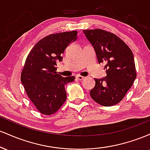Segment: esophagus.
<instances>
[{
	"label": "esophagus",
	"mask_w": 150,
	"mask_h": 150,
	"mask_svg": "<svg viewBox=\"0 0 150 150\" xmlns=\"http://www.w3.org/2000/svg\"><path fill=\"white\" fill-rule=\"evenodd\" d=\"M76 78L79 80H82L85 79V77H82V76H81V75H77Z\"/></svg>",
	"instance_id": "34e87169"
}]
</instances>
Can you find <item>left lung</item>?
Masks as SVG:
<instances>
[{
  "label": "left lung",
  "instance_id": "1",
  "mask_svg": "<svg viewBox=\"0 0 150 150\" xmlns=\"http://www.w3.org/2000/svg\"><path fill=\"white\" fill-rule=\"evenodd\" d=\"M82 32L94 48L99 63H106V76L94 79L95 86L90 91L91 97L104 106L118 104L137 76L133 53L116 34L100 29Z\"/></svg>",
  "mask_w": 150,
  "mask_h": 150
}]
</instances>
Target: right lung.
Instances as JSON below:
<instances>
[{
    "mask_svg": "<svg viewBox=\"0 0 150 150\" xmlns=\"http://www.w3.org/2000/svg\"><path fill=\"white\" fill-rule=\"evenodd\" d=\"M77 31L52 34L39 40L27 56L21 73V82L30 100L40 113H56L66 100L65 85L75 77H63L56 65L68 44L75 42Z\"/></svg>",
    "mask_w": 150,
    "mask_h": 150,
    "instance_id": "obj_1",
    "label": "right lung"
}]
</instances>
